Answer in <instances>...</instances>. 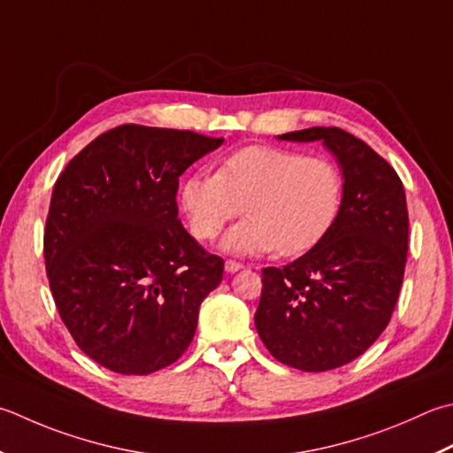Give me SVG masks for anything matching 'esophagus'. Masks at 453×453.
Returning <instances> with one entry per match:
<instances>
[{
    "label": "esophagus",
    "instance_id": "obj_1",
    "mask_svg": "<svg viewBox=\"0 0 453 453\" xmlns=\"http://www.w3.org/2000/svg\"><path fill=\"white\" fill-rule=\"evenodd\" d=\"M226 271L227 273H237V271H242L243 269V265L242 263H237V261H226Z\"/></svg>",
    "mask_w": 453,
    "mask_h": 453
}]
</instances>
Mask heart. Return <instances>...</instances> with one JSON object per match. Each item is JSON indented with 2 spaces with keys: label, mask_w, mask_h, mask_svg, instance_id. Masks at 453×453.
<instances>
[{
  "label": "heart",
  "mask_w": 453,
  "mask_h": 453,
  "mask_svg": "<svg viewBox=\"0 0 453 453\" xmlns=\"http://www.w3.org/2000/svg\"><path fill=\"white\" fill-rule=\"evenodd\" d=\"M342 196V173L330 158L263 145L235 150L218 173H194L180 188L200 239H214L245 203L247 219L221 239V250L237 257L308 251L338 218Z\"/></svg>",
  "instance_id": "b5f03b06"
}]
</instances>
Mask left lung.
I'll return each instance as SVG.
<instances>
[{"label":"left lung","instance_id":"8db88e82","mask_svg":"<svg viewBox=\"0 0 453 453\" xmlns=\"http://www.w3.org/2000/svg\"><path fill=\"white\" fill-rule=\"evenodd\" d=\"M282 141H322L338 158V218L312 250L263 269L255 326L274 359L330 371L365 353L391 320L409 251L403 182L383 157L340 127H310Z\"/></svg>","mask_w":453,"mask_h":453}]
</instances>
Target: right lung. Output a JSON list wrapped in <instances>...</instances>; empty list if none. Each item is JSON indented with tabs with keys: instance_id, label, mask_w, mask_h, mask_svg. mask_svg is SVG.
<instances>
[{
	"instance_id": "obj_1",
	"label": "right lung",
	"mask_w": 453,
	"mask_h": 453,
	"mask_svg": "<svg viewBox=\"0 0 453 453\" xmlns=\"http://www.w3.org/2000/svg\"><path fill=\"white\" fill-rule=\"evenodd\" d=\"M224 139L119 126L60 173L44 227L52 298L76 345L102 367L149 375L188 348L224 261L179 219L180 174Z\"/></svg>"
}]
</instances>
